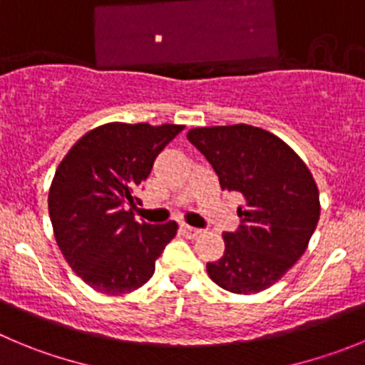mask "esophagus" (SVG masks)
I'll use <instances>...</instances> for the list:
<instances>
[{"instance_id":"esophagus-1","label":"esophagus","mask_w":365,"mask_h":365,"mask_svg":"<svg viewBox=\"0 0 365 365\" xmlns=\"http://www.w3.org/2000/svg\"><path fill=\"white\" fill-rule=\"evenodd\" d=\"M182 232L185 234L187 237H198V236H202V230L200 229H194V227H189V225H182Z\"/></svg>"}]
</instances>
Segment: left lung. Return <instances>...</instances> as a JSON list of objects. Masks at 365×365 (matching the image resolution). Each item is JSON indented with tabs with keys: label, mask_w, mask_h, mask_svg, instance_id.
<instances>
[{
	"label": "left lung",
	"mask_w": 365,
	"mask_h": 365,
	"mask_svg": "<svg viewBox=\"0 0 365 365\" xmlns=\"http://www.w3.org/2000/svg\"><path fill=\"white\" fill-rule=\"evenodd\" d=\"M190 144L212 165L221 190L243 205L236 232H225L223 257L209 277L232 294H257L304 254L321 216L319 189L306 163L279 136L248 124L194 128Z\"/></svg>",
	"instance_id": "8db88e82"
}]
</instances>
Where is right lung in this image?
Wrapping results in <instances>:
<instances>
[{
	"mask_svg": "<svg viewBox=\"0 0 365 365\" xmlns=\"http://www.w3.org/2000/svg\"><path fill=\"white\" fill-rule=\"evenodd\" d=\"M178 124L110 122L75 142L57 167L48 212L57 247L71 270L106 295L140 288L176 236L178 223H138L136 190Z\"/></svg>",
	"mask_w": 365,
	"mask_h": 365,
	"instance_id": "add662e5",
	"label": "right lung"
}]
</instances>
